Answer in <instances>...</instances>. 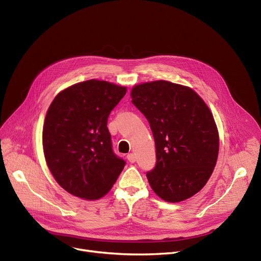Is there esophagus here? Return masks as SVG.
Instances as JSON below:
<instances>
[{
	"mask_svg": "<svg viewBox=\"0 0 261 261\" xmlns=\"http://www.w3.org/2000/svg\"><path fill=\"white\" fill-rule=\"evenodd\" d=\"M127 159H128V161H129L130 163H135V161H136L135 155H134L133 153H129V154L127 155Z\"/></svg>",
	"mask_w": 261,
	"mask_h": 261,
	"instance_id": "esophagus-1",
	"label": "esophagus"
}]
</instances>
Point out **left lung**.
Here are the masks:
<instances>
[{
    "instance_id": "obj_1",
    "label": "left lung",
    "mask_w": 261,
    "mask_h": 261,
    "mask_svg": "<svg viewBox=\"0 0 261 261\" xmlns=\"http://www.w3.org/2000/svg\"><path fill=\"white\" fill-rule=\"evenodd\" d=\"M132 103L151 128L156 164L148 182L164 201L196 195L208 181L219 152V134L211 110L188 87L158 80L135 86Z\"/></svg>"
}]
</instances>
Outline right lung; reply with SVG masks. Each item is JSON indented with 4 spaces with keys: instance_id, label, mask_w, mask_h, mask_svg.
Returning <instances> with one entry per match:
<instances>
[{
    "instance_id": "obj_1",
    "label": "right lung",
    "mask_w": 261,
    "mask_h": 261,
    "mask_svg": "<svg viewBox=\"0 0 261 261\" xmlns=\"http://www.w3.org/2000/svg\"><path fill=\"white\" fill-rule=\"evenodd\" d=\"M126 92L91 79L61 91L50 103L42 133L44 156L55 180L71 195L103 197L125 167L113 152L107 123Z\"/></svg>"
}]
</instances>
